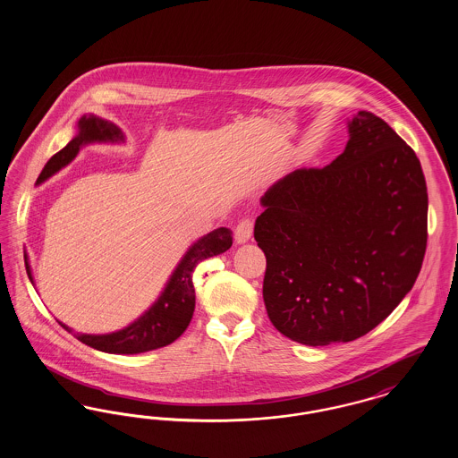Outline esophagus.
Segmentation results:
<instances>
[{"label": "esophagus", "mask_w": 458, "mask_h": 458, "mask_svg": "<svg viewBox=\"0 0 458 458\" xmlns=\"http://www.w3.org/2000/svg\"><path fill=\"white\" fill-rule=\"evenodd\" d=\"M254 232V221L250 218L240 219L239 225L235 226V240L237 243H245L252 237Z\"/></svg>", "instance_id": "34e87169"}]
</instances>
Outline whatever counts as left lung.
<instances>
[{
    "label": "left lung",
    "instance_id": "8db88e82",
    "mask_svg": "<svg viewBox=\"0 0 458 458\" xmlns=\"http://www.w3.org/2000/svg\"><path fill=\"white\" fill-rule=\"evenodd\" d=\"M345 151L301 168L261 199L254 239L275 327L321 347L377 327L412 290L428 243V189L414 149L370 111Z\"/></svg>",
    "mask_w": 458,
    "mask_h": 458
}]
</instances>
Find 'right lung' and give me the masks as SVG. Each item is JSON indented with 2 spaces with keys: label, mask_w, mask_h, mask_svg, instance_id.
Returning a JSON list of instances; mask_svg holds the SVG:
<instances>
[{
  "label": "right lung",
  "mask_w": 458,
  "mask_h": 458,
  "mask_svg": "<svg viewBox=\"0 0 458 458\" xmlns=\"http://www.w3.org/2000/svg\"><path fill=\"white\" fill-rule=\"evenodd\" d=\"M96 140H123V133L116 125L103 118L82 116L79 120V133L62 151H58L46 163L43 172L38 178V183H43L51 174L60 172L77 156L84 144ZM232 235L233 233L230 228H218L208 233L206 237L197 240L174 269L157 302L142 318L131 323V327L111 335H82L72 333L70 327L62 323L60 325L82 344L108 353H140L174 344L189 327L196 309V290L192 284V273L197 264L228 250L232 247ZM25 269L32 282L29 262H25Z\"/></svg>",
  "instance_id": "right-lung-1"
}]
</instances>
